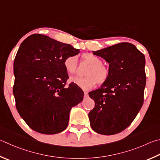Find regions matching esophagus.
<instances>
[{
	"instance_id": "esophagus-1",
	"label": "esophagus",
	"mask_w": 160,
	"mask_h": 160,
	"mask_svg": "<svg viewBox=\"0 0 160 160\" xmlns=\"http://www.w3.org/2000/svg\"><path fill=\"white\" fill-rule=\"evenodd\" d=\"M84 94H85V96H84V97H88V92H84Z\"/></svg>"
}]
</instances>
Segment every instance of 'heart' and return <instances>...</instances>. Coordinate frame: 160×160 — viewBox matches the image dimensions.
<instances>
[{
  "mask_svg": "<svg viewBox=\"0 0 160 160\" xmlns=\"http://www.w3.org/2000/svg\"><path fill=\"white\" fill-rule=\"evenodd\" d=\"M83 59L89 63L90 66L87 69L85 77H72L71 82L83 90H89L97 84L105 83L108 80L109 69L103 65V61L100 57L92 53L82 54ZM78 58L76 56L67 57L63 61V66L68 74H73L77 70Z\"/></svg>",
  "mask_w": 160,
  "mask_h": 160,
  "instance_id": "1",
  "label": "heart"
}]
</instances>
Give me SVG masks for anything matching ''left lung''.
I'll list each match as a JSON object with an SVG mask.
<instances>
[{"mask_svg": "<svg viewBox=\"0 0 160 160\" xmlns=\"http://www.w3.org/2000/svg\"><path fill=\"white\" fill-rule=\"evenodd\" d=\"M109 63L108 80L89 96L95 106L89 113L92 129L113 135L128 127L143 103L146 59L135 45L121 42L93 52Z\"/></svg>", "mask_w": 160, "mask_h": 160, "instance_id": "left-lung-1", "label": "left lung"}]
</instances>
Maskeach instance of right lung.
I'll use <instances>...</instances> for the list:
<instances>
[{
  "mask_svg": "<svg viewBox=\"0 0 160 160\" xmlns=\"http://www.w3.org/2000/svg\"><path fill=\"white\" fill-rule=\"evenodd\" d=\"M80 50L41 34L22 42L14 61L13 94L16 108L28 127L44 134H55L68 126L72 107L84 92L71 83L63 66L67 57Z\"/></svg>",
  "mask_w": 160,
  "mask_h": 160,
  "instance_id": "obj_1",
  "label": "right lung"
}]
</instances>
